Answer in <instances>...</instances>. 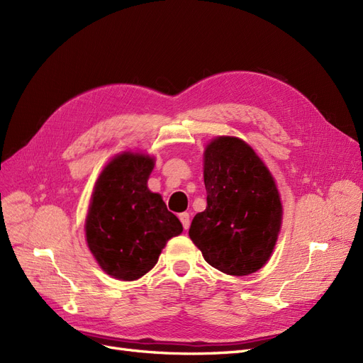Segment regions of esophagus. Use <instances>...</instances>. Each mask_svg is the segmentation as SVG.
<instances>
[{
  "mask_svg": "<svg viewBox=\"0 0 363 363\" xmlns=\"http://www.w3.org/2000/svg\"><path fill=\"white\" fill-rule=\"evenodd\" d=\"M180 221H182V224H183V228L184 230H188L189 228V225H191V219H189V213H180Z\"/></svg>",
  "mask_w": 363,
  "mask_h": 363,
  "instance_id": "34e87169",
  "label": "esophagus"
}]
</instances>
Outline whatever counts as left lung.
Masks as SVG:
<instances>
[{"instance_id":"8db88e82","label":"left lung","mask_w":363,"mask_h":363,"mask_svg":"<svg viewBox=\"0 0 363 363\" xmlns=\"http://www.w3.org/2000/svg\"><path fill=\"white\" fill-rule=\"evenodd\" d=\"M204 184L207 207L192 219V242L228 276L256 272L272 255L283 215L267 164L242 139L219 136L204 151Z\"/></svg>"}]
</instances>
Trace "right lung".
I'll return each instance as SVG.
<instances>
[{
    "label": "right lung",
    "instance_id": "right-lung-1",
    "mask_svg": "<svg viewBox=\"0 0 363 363\" xmlns=\"http://www.w3.org/2000/svg\"><path fill=\"white\" fill-rule=\"evenodd\" d=\"M155 159L123 152L98 177L86 216V240L108 276L138 280L156 265L163 247L183 232L159 194L147 186Z\"/></svg>",
    "mask_w": 363,
    "mask_h": 363
}]
</instances>
